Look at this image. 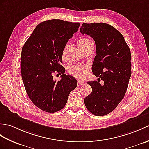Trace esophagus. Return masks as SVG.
Here are the masks:
<instances>
[{
  "mask_svg": "<svg viewBox=\"0 0 149 149\" xmlns=\"http://www.w3.org/2000/svg\"><path fill=\"white\" fill-rule=\"evenodd\" d=\"M84 84V82L81 81H79L77 82V85H78V86H81L83 85Z\"/></svg>",
  "mask_w": 149,
  "mask_h": 149,
  "instance_id": "34e87169",
  "label": "esophagus"
}]
</instances>
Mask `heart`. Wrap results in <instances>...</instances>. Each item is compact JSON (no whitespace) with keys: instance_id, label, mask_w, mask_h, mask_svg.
<instances>
[{"instance_id":"b5f03b06","label":"heart","mask_w":149,"mask_h":149,"mask_svg":"<svg viewBox=\"0 0 149 149\" xmlns=\"http://www.w3.org/2000/svg\"><path fill=\"white\" fill-rule=\"evenodd\" d=\"M91 40L87 39V38H82L77 41V46L79 49H82ZM88 70V67L87 65H75L69 69V73L75 77L82 79L86 75Z\"/></svg>"}]
</instances>
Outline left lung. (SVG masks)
Listing matches in <instances>:
<instances>
[{
  "mask_svg": "<svg viewBox=\"0 0 149 149\" xmlns=\"http://www.w3.org/2000/svg\"><path fill=\"white\" fill-rule=\"evenodd\" d=\"M80 32L95 40L92 72L104 82H88L92 92L84 98V104L95 116H105L116 108L126 92L131 75L130 47L120 32L107 23H82Z\"/></svg>",
  "mask_w": 149,
  "mask_h": 149,
  "instance_id": "8db88e82",
  "label": "left lung"
}]
</instances>
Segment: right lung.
Returning a JSON list of instances; mask_svg holds the SVG:
<instances>
[{
    "mask_svg": "<svg viewBox=\"0 0 149 149\" xmlns=\"http://www.w3.org/2000/svg\"><path fill=\"white\" fill-rule=\"evenodd\" d=\"M79 26V23L61 19L45 21L36 26L22 48L21 73L24 86L31 101L44 112L61 110L70 93L77 87V80L65 74L61 64L65 47ZM55 73L62 74L61 80H54Z\"/></svg>",
    "mask_w": 149,
    "mask_h": 149,
    "instance_id": "obj_1",
    "label": "right lung"
}]
</instances>
